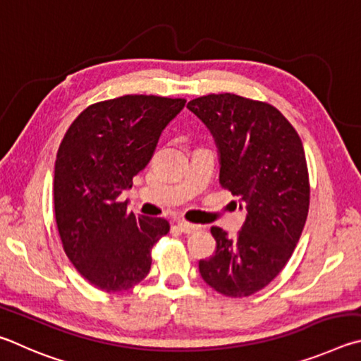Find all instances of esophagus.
<instances>
[{"label": "esophagus", "mask_w": 361, "mask_h": 361, "mask_svg": "<svg viewBox=\"0 0 361 361\" xmlns=\"http://www.w3.org/2000/svg\"><path fill=\"white\" fill-rule=\"evenodd\" d=\"M177 228H179L182 233H185V235H192V233L197 231L200 226L188 222H177Z\"/></svg>", "instance_id": "obj_1"}]
</instances>
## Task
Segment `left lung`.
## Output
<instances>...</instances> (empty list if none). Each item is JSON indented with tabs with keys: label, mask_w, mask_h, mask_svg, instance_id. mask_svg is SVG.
<instances>
[{
	"label": "left lung",
	"mask_w": 361,
	"mask_h": 361,
	"mask_svg": "<svg viewBox=\"0 0 361 361\" xmlns=\"http://www.w3.org/2000/svg\"><path fill=\"white\" fill-rule=\"evenodd\" d=\"M187 107L216 141L220 185L245 209L236 238L212 226L216 254L200 260V273L216 292L243 298L267 287L300 241L309 211L305 149L292 123L268 103L220 93Z\"/></svg>",
	"instance_id": "obj_1"
}]
</instances>
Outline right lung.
Listing matches in <instances>:
<instances>
[{
    "instance_id": "add662e5",
    "label": "right lung",
    "mask_w": 361,
    "mask_h": 361,
    "mask_svg": "<svg viewBox=\"0 0 361 361\" xmlns=\"http://www.w3.org/2000/svg\"><path fill=\"white\" fill-rule=\"evenodd\" d=\"M185 103L154 94L101 101L82 111L63 137L54 177L56 228L69 262L99 290L122 292L141 282L152 247L168 235V220L136 216L118 197Z\"/></svg>"
}]
</instances>
